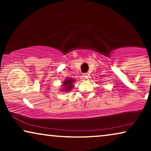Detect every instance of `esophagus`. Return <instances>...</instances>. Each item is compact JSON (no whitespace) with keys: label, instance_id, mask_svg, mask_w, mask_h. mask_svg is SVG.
Instances as JSON below:
<instances>
[{"label":"esophagus","instance_id":"esophagus-1","mask_svg":"<svg viewBox=\"0 0 151 151\" xmlns=\"http://www.w3.org/2000/svg\"><path fill=\"white\" fill-rule=\"evenodd\" d=\"M84 78H86V79H88V76H89V74H88V73H84Z\"/></svg>","mask_w":151,"mask_h":151}]
</instances>
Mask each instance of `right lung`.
<instances>
[{
    "label": "right lung",
    "mask_w": 151,
    "mask_h": 151,
    "mask_svg": "<svg viewBox=\"0 0 151 151\" xmlns=\"http://www.w3.org/2000/svg\"><path fill=\"white\" fill-rule=\"evenodd\" d=\"M76 81V79H73L72 78H67L63 82V84L61 85V91L68 92L72 90V88L74 86V82Z\"/></svg>",
    "instance_id": "obj_1"
}]
</instances>
